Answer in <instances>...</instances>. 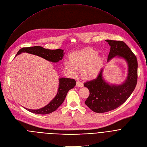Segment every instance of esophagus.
<instances>
[{
	"label": "esophagus",
	"instance_id": "esophagus-1",
	"mask_svg": "<svg viewBox=\"0 0 147 147\" xmlns=\"http://www.w3.org/2000/svg\"><path fill=\"white\" fill-rule=\"evenodd\" d=\"M76 86L78 87H82L83 86V84L82 82L80 81H78L76 82Z\"/></svg>",
	"mask_w": 147,
	"mask_h": 147
}]
</instances>
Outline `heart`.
<instances>
[{"label":"heart","mask_w":147,"mask_h":147,"mask_svg":"<svg viewBox=\"0 0 147 147\" xmlns=\"http://www.w3.org/2000/svg\"><path fill=\"white\" fill-rule=\"evenodd\" d=\"M69 61L64 62L65 68L73 74L82 70V76L86 79L96 78L99 74L103 60L98 52L91 48H84L71 53Z\"/></svg>","instance_id":"obj_1"}]
</instances>
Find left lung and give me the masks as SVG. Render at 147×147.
Instances as JSON below:
<instances>
[{"mask_svg":"<svg viewBox=\"0 0 147 147\" xmlns=\"http://www.w3.org/2000/svg\"><path fill=\"white\" fill-rule=\"evenodd\" d=\"M106 41L110 46L107 61L116 56L124 59L127 63L128 74L122 84H109L103 78L102 69L96 79L84 83L90 91L85 104L98 113L113 110L123 104L134 91L137 82L138 63L135 55L123 41L110 40Z\"/></svg>","mask_w":147,"mask_h":147,"instance_id":"obj_1","label":"left lung"}]
</instances>
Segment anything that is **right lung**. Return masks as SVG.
I'll return each instance as SVG.
<instances>
[{"label": "right lung", "instance_id": "add662e5", "mask_svg": "<svg viewBox=\"0 0 147 147\" xmlns=\"http://www.w3.org/2000/svg\"><path fill=\"white\" fill-rule=\"evenodd\" d=\"M64 51L62 49H47L40 46H35L33 47L22 48L17 53L21 54L22 52H26L28 53L35 55L41 57L48 61L57 63L61 60L64 55ZM76 85V81L74 79L69 78H60L59 79V86L58 92L56 96L54 99L51 101L45 107L37 110H32L25 108L27 110L36 114H47L52 113L57 110V109L63 103L67 92L68 91L73 88Z\"/></svg>", "mask_w": 147, "mask_h": 147}]
</instances>
